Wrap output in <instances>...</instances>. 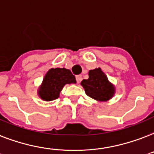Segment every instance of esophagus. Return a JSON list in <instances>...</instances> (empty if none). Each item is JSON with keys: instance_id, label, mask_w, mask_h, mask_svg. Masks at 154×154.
<instances>
[{"instance_id": "1", "label": "esophagus", "mask_w": 154, "mask_h": 154, "mask_svg": "<svg viewBox=\"0 0 154 154\" xmlns=\"http://www.w3.org/2000/svg\"><path fill=\"white\" fill-rule=\"evenodd\" d=\"M76 79H77V83H80V82H81V81L82 80V75H77V77H76Z\"/></svg>"}]
</instances>
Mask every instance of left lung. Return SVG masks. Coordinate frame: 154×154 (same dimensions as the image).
Wrapping results in <instances>:
<instances>
[{
	"label": "left lung",
	"mask_w": 154,
	"mask_h": 154,
	"mask_svg": "<svg viewBox=\"0 0 154 154\" xmlns=\"http://www.w3.org/2000/svg\"><path fill=\"white\" fill-rule=\"evenodd\" d=\"M81 85L89 97L98 102H107L116 94V86L108 80L101 68L89 71V78L83 80Z\"/></svg>",
	"instance_id": "1"
}]
</instances>
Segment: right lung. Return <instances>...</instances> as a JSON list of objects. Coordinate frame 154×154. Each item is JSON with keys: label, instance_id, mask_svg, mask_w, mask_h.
Here are the masks:
<instances>
[{"label": "right lung", "instance_id": "right-lung-1", "mask_svg": "<svg viewBox=\"0 0 154 154\" xmlns=\"http://www.w3.org/2000/svg\"><path fill=\"white\" fill-rule=\"evenodd\" d=\"M76 78L69 69L64 68L50 69L46 72L43 82L37 90L39 98L46 102L55 100L67 84H76Z\"/></svg>", "mask_w": 154, "mask_h": 154}]
</instances>
